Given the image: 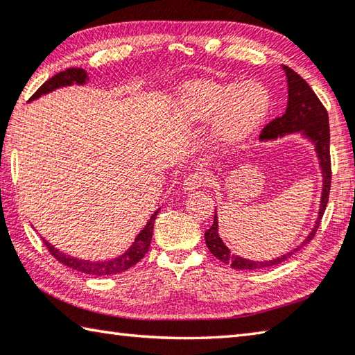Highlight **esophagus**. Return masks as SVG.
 I'll return each instance as SVG.
<instances>
[{
    "instance_id": "1",
    "label": "esophagus",
    "mask_w": 355,
    "mask_h": 355,
    "mask_svg": "<svg viewBox=\"0 0 355 355\" xmlns=\"http://www.w3.org/2000/svg\"><path fill=\"white\" fill-rule=\"evenodd\" d=\"M205 182H206V178L202 172H191L183 180V189L184 191H196L198 188H202Z\"/></svg>"
}]
</instances>
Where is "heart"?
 Instances as JSON below:
<instances>
[{
    "mask_svg": "<svg viewBox=\"0 0 355 355\" xmlns=\"http://www.w3.org/2000/svg\"><path fill=\"white\" fill-rule=\"evenodd\" d=\"M272 107V96L259 82H197L184 88L178 114L191 124L217 119V135L223 141L248 137Z\"/></svg>",
    "mask_w": 355,
    "mask_h": 355,
    "instance_id": "obj_1",
    "label": "heart"
}]
</instances>
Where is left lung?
I'll return each instance as SVG.
<instances>
[{"label":"left lung","instance_id":"8db88e82","mask_svg":"<svg viewBox=\"0 0 355 355\" xmlns=\"http://www.w3.org/2000/svg\"><path fill=\"white\" fill-rule=\"evenodd\" d=\"M287 76V85H288V101L286 113L275 118L272 122L263 127L262 133L259 135L261 141L267 139H276L278 137H284L288 133H302L306 138H309L315 144V150L320 159L321 172H323V192H321V203H320V212L318 218L315 222V227L311 231V234L307 236V239L302 242L300 247L293 248L290 253L276 257L272 261H250L243 259V257L233 254L228 250L227 245L222 242L218 237V222H217V211L214 214V222L212 227L205 231V241L206 247L214 254L217 259H220L227 266H231L237 270H259L278 266V263L284 262L290 256H293L296 251L302 248V245H306L313 239L315 233L320 227L321 217H323L326 211L327 200H329L331 192V180H332V171H331V153H329V116L324 105L321 104L318 96L313 93V89L309 87V83L302 79L300 74H296L292 68L282 67Z\"/></svg>","mask_w":355,"mask_h":355}]
</instances>
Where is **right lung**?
Listing matches in <instances>:
<instances>
[{
  "instance_id": "add662e5",
  "label": "right lung",
  "mask_w": 355,
  "mask_h": 355,
  "mask_svg": "<svg viewBox=\"0 0 355 355\" xmlns=\"http://www.w3.org/2000/svg\"><path fill=\"white\" fill-rule=\"evenodd\" d=\"M87 79H88V76H87L85 69L68 68L65 71H62V73H57L55 76H53L51 79L44 82L43 85L31 96L29 101L38 99L42 94H48L60 87H68V85H73V83H77V85H83V83L87 82ZM157 214H158V211L150 217V220L147 222L146 227L141 230V233L137 236V239H135V242L132 243V247L128 248L124 254H121L119 257H114V259H110V261L92 262V261L77 259V257L62 253V251L54 248V245H51L44 239H42V241L44 242V245H46L49 253L53 254L57 261L65 263V266L69 268L77 270V272H82L85 275H94V276L116 275V273L125 272V270L133 267L135 263H138L141 259H143L147 251H149L152 234H153V223H155Z\"/></svg>"
}]
</instances>
